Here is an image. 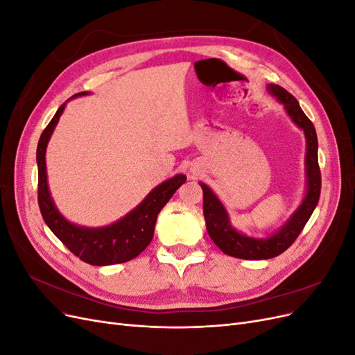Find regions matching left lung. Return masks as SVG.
I'll return each instance as SVG.
<instances>
[{
	"instance_id": "obj_1",
	"label": "left lung",
	"mask_w": 355,
	"mask_h": 355,
	"mask_svg": "<svg viewBox=\"0 0 355 355\" xmlns=\"http://www.w3.org/2000/svg\"><path fill=\"white\" fill-rule=\"evenodd\" d=\"M268 92L280 101L292 118L293 123L302 128L306 137V178L308 191L299 209L284 227L275 232L272 237L268 239H253L235 231L228 219V213L222 206L218 197L213 194L211 189L200 184L202 188V213L206 219V227L210 239L219 249L225 253L239 259L261 261L271 259L286 252L290 245L299 237L300 231L304 230L308 219L313 214L320 200L321 191V173L318 166V141L313 121L300 110L299 102L286 89L277 84L268 85Z\"/></svg>"
}]
</instances>
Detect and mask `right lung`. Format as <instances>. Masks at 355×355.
<instances>
[{
	"instance_id": "right-lung-1",
	"label": "right lung",
	"mask_w": 355,
	"mask_h": 355,
	"mask_svg": "<svg viewBox=\"0 0 355 355\" xmlns=\"http://www.w3.org/2000/svg\"><path fill=\"white\" fill-rule=\"evenodd\" d=\"M87 94L85 92L73 94ZM63 103L51 121L41 133L37 146V164H38V206L42 219L47 223L51 232L65 244L68 249L85 263L105 266L114 263H123L135 259L141 254L154 237V228L159 210L175 194L176 189L187 182V176L176 175L163 184L158 185L139 206L118 222L105 228H83L68 222L55 207L46 173V148L49 139L55 130L59 118L65 110Z\"/></svg>"
}]
</instances>
